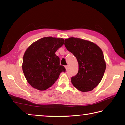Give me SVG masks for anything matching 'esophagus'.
<instances>
[{"label": "esophagus", "mask_w": 125, "mask_h": 125, "mask_svg": "<svg viewBox=\"0 0 125 125\" xmlns=\"http://www.w3.org/2000/svg\"><path fill=\"white\" fill-rule=\"evenodd\" d=\"M68 67H69V66H68V65H66V66H65V68H66V70H68Z\"/></svg>", "instance_id": "34e87169"}]
</instances>
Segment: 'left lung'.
<instances>
[{"instance_id": "obj_1", "label": "left lung", "mask_w": 125, "mask_h": 125, "mask_svg": "<svg viewBox=\"0 0 125 125\" xmlns=\"http://www.w3.org/2000/svg\"><path fill=\"white\" fill-rule=\"evenodd\" d=\"M65 46L79 64L77 74L71 78L72 85L83 92L93 90L100 83L106 70L101 48L92 42L74 37L66 39Z\"/></svg>"}]
</instances>
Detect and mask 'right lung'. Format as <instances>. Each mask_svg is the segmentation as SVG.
<instances>
[{
	"mask_svg": "<svg viewBox=\"0 0 125 125\" xmlns=\"http://www.w3.org/2000/svg\"><path fill=\"white\" fill-rule=\"evenodd\" d=\"M64 44L60 38L47 37L35 42L27 48L23 57L22 68L27 82L40 91L47 90L55 83L61 72H65L63 66L55 55L58 48Z\"/></svg>",
	"mask_w": 125,
	"mask_h": 125,
	"instance_id": "add662e5",
	"label": "right lung"
}]
</instances>
